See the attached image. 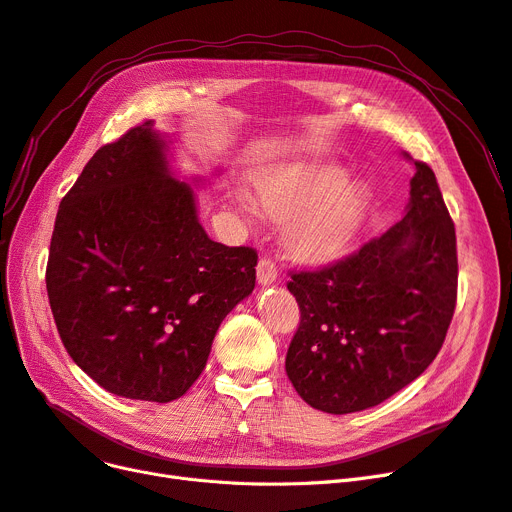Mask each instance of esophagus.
<instances>
[{"mask_svg":"<svg viewBox=\"0 0 512 512\" xmlns=\"http://www.w3.org/2000/svg\"><path fill=\"white\" fill-rule=\"evenodd\" d=\"M276 278H278L276 263L272 259H268V257H261L259 263H257V280H259V284L261 286H270V284L276 282Z\"/></svg>","mask_w":512,"mask_h":512,"instance_id":"obj_1","label":"esophagus"}]
</instances>
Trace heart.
<instances>
[{
	"instance_id": "b5f03b06",
	"label": "heart",
	"mask_w": 512,
	"mask_h": 512,
	"mask_svg": "<svg viewBox=\"0 0 512 512\" xmlns=\"http://www.w3.org/2000/svg\"><path fill=\"white\" fill-rule=\"evenodd\" d=\"M261 211L284 221V242L295 257L311 263L337 259L362 234L372 211L364 180H347V169L328 161H297L265 169L255 180ZM244 215H255L253 198L238 194Z\"/></svg>"
}]
</instances>
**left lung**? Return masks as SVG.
<instances>
[{"label": "left lung", "mask_w": 512, "mask_h": 512, "mask_svg": "<svg viewBox=\"0 0 512 512\" xmlns=\"http://www.w3.org/2000/svg\"><path fill=\"white\" fill-rule=\"evenodd\" d=\"M414 165L402 221L286 284L301 311L286 374L311 408L351 414L379 406L418 379L446 339L458 286L454 221L433 169Z\"/></svg>", "instance_id": "left-lung-1"}]
</instances>
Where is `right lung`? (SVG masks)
Instances as JSON below:
<instances>
[{
  "mask_svg": "<svg viewBox=\"0 0 512 512\" xmlns=\"http://www.w3.org/2000/svg\"><path fill=\"white\" fill-rule=\"evenodd\" d=\"M167 150L152 121L102 146L62 198L46 270L73 362L110 393L159 404L201 376L257 265L253 249L207 236Z\"/></svg>",
  "mask_w": 512,
  "mask_h": 512,
  "instance_id": "1",
  "label": "right lung"
}]
</instances>
